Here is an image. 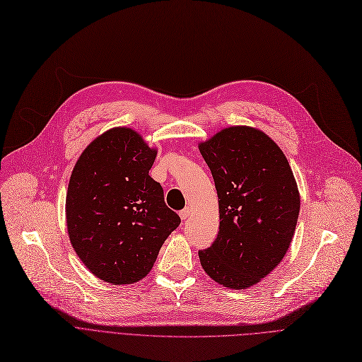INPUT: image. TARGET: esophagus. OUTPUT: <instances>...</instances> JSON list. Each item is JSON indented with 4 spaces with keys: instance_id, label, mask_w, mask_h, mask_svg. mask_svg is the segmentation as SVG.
Wrapping results in <instances>:
<instances>
[{
    "instance_id": "1",
    "label": "esophagus",
    "mask_w": 362,
    "mask_h": 362,
    "mask_svg": "<svg viewBox=\"0 0 362 362\" xmlns=\"http://www.w3.org/2000/svg\"><path fill=\"white\" fill-rule=\"evenodd\" d=\"M192 212H193V211H192V208H185V209H182V211L180 212V216H181V219H182V221H185L188 216L192 215Z\"/></svg>"
}]
</instances>
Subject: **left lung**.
<instances>
[{
    "label": "left lung",
    "mask_w": 362,
    "mask_h": 362,
    "mask_svg": "<svg viewBox=\"0 0 362 362\" xmlns=\"http://www.w3.org/2000/svg\"><path fill=\"white\" fill-rule=\"evenodd\" d=\"M199 150L219 203V233L200 264L221 286L247 288L288 250L300 211L296 180L281 148L252 127L223 128Z\"/></svg>",
    "instance_id": "1"
}]
</instances>
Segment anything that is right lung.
<instances>
[{
	"label": "right lung",
	"instance_id": "add662e5",
	"mask_svg": "<svg viewBox=\"0 0 362 362\" xmlns=\"http://www.w3.org/2000/svg\"><path fill=\"white\" fill-rule=\"evenodd\" d=\"M158 150L127 127L98 135L82 151L69 181L66 226L71 245L97 279L132 284L156 262L180 216L148 170Z\"/></svg>",
	"mask_w": 362,
	"mask_h": 362
}]
</instances>
